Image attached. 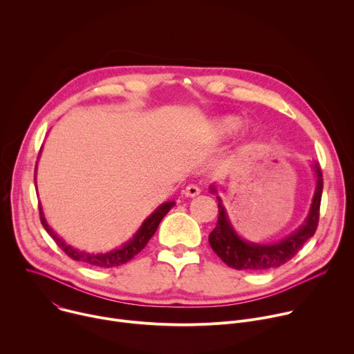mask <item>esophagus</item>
Returning a JSON list of instances; mask_svg holds the SVG:
<instances>
[{
	"label": "esophagus",
	"mask_w": 354,
	"mask_h": 354,
	"mask_svg": "<svg viewBox=\"0 0 354 354\" xmlns=\"http://www.w3.org/2000/svg\"><path fill=\"white\" fill-rule=\"evenodd\" d=\"M183 193H185L186 197H194V196H197L200 193V187L197 185H194V183H190V185H187L185 187Z\"/></svg>",
	"instance_id": "esophagus-1"
}]
</instances>
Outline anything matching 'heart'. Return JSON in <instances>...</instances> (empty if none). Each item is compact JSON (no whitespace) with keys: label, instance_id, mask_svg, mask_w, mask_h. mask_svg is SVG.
Masks as SVG:
<instances>
[{"label":"heart","instance_id":"obj_1","mask_svg":"<svg viewBox=\"0 0 354 354\" xmlns=\"http://www.w3.org/2000/svg\"><path fill=\"white\" fill-rule=\"evenodd\" d=\"M241 127V120L235 116H223L214 122L213 130L220 138L231 137Z\"/></svg>","mask_w":354,"mask_h":354}]
</instances>
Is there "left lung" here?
I'll list each match as a JSON object with an SVG mask.
<instances>
[{
	"label": "left lung",
	"instance_id": "8db88e82",
	"mask_svg": "<svg viewBox=\"0 0 354 354\" xmlns=\"http://www.w3.org/2000/svg\"><path fill=\"white\" fill-rule=\"evenodd\" d=\"M317 175V186L310 207L308 217L301 224L298 230L291 232L288 236L283 238L276 243L261 245L248 242L242 239L232 228L225 207L220 196L218 200V220L216 228L209 235V242L217 257L230 268L236 270H269L279 268L295 257L297 252L302 248L317 231L319 221V207L324 189L322 171L318 162L313 165ZM212 193H217L216 187H210Z\"/></svg>",
	"mask_w": 354,
	"mask_h": 354
}]
</instances>
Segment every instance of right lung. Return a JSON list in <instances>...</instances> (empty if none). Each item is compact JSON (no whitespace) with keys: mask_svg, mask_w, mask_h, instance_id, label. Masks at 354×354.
<instances>
[{"mask_svg":"<svg viewBox=\"0 0 354 354\" xmlns=\"http://www.w3.org/2000/svg\"><path fill=\"white\" fill-rule=\"evenodd\" d=\"M174 206H175V201H167V203L161 205L153 214L144 220V223L141 224L138 231L134 234V236L129 242L122 245L119 249L106 252V254H88V252L78 250V249L67 245L62 238L57 236V234H55V231L52 228L48 227L40 205H39V213H40V221H41L44 230L47 231V234L55 239V242L62 248L64 254L67 257H70L73 261L82 262L85 265L95 266V268H115V266L127 263L138 254V252H141L144 249V246L151 239V236L156 234L161 220L167 216V213Z\"/></svg>","mask_w":354,"mask_h":354,"instance_id":"add662e5","label":"right lung"}]
</instances>
